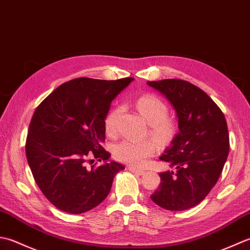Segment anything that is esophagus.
Returning <instances> with one entry per match:
<instances>
[{"label":"esophagus","mask_w":250,"mask_h":250,"mask_svg":"<svg viewBox=\"0 0 250 250\" xmlns=\"http://www.w3.org/2000/svg\"><path fill=\"white\" fill-rule=\"evenodd\" d=\"M128 170L131 172H135V174H138V175H144L145 174V170L139 169V168L134 167V166H128Z\"/></svg>","instance_id":"esophagus-1"}]
</instances>
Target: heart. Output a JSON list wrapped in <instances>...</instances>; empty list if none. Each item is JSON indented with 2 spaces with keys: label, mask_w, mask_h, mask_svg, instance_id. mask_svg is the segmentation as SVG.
Returning <instances> with one entry per match:
<instances>
[{
  "label": "heart",
  "mask_w": 250,
  "mask_h": 250,
  "mask_svg": "<svg viewBox=\"0 0 250 250\" xmlns=\"http://www.w3.org/2000/svg\"><path fill=\"white\" fill-rule=\"evenodd\" d=\"M136 106L139 113L150 124V134L160 144L169 142L176 134V125L170 119L166 118L167 105L154 95H144L137 100ZM121 106L112 108L104 120L105 131L108 135H115L116 123L121 113ZM156 152L153 141H136L125 139L113 147V154L119 161L129 163L135 166L144 165L146 161Z\"/></svg>",
  "instance_id": "obj_1"
}]
</instances>
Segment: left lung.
<instances>
[{
    "label": "left lung",
    "instance_id": "1",
    "mask_svg": "<svg viewBox=\"0 0 250 250\" xmlns=\"http://www.w3.org/2000/svg\"><path fill=\"white\" fill-rule=\"evenodd\" d=\"M146 84L171 104L179 128L160 157L176 171L161 172V186L151 200L167 210H187L201 203L220 177L230 147L227 121L210 97L187 81Z\"/></svg>",
    "mask_w": 250,
    "mask_h": 250
}]
</instances>
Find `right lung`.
Returning <instances> with one entry per match:
<instances>
[{
  "mask_svg": "<svg viewBox=\"0 0 250 250\" xmlns=\"http://www.w3.org/2000/svg\"><path fill=\"white\" fill-rule=\"evenodd\" d=\"M132 78L116 81L75 79L60 85L35 110L25 155L34 180L58 209L82 213L103 202L124 165L110 161L101 144L111 103ZM91 156L104 164L91 170Z\"/></svg>",
  "mask_w": 250,
  "mask_h": 250,
  "instance_id": "right-lung-1",
  "label": "right lung"
}]
</instances>
